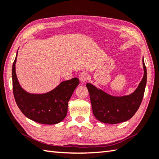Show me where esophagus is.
Here are the masks:
<instances>
[{"label":"esophagus","mask_w":159,"mask_h":159,"mask_svg":"<svg viewBox=\"0 0 159 159\" xmlns=\"http://www.w3.org/2000/svg\"><path fill=\"white\" fill-rule=\"evenodd\" d=\"M89 79V74L87 72H81L79 75V80L82 83H85Z\"/></svg>","instance_id":"34e87169"}]
</instances>
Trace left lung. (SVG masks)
<instances>
[{
  "mask_svg": "<svg viewBox=\"0 0 159 159\" xmlns=\"http://www.w3.org/2000/svg\"><path fill=\"white\" fill-rule=\"evenodd\" d=\"M144 75L138 88L132 94L122 96H114L87 83L92 111L96 119L102 123L116 124L129 119L135 114L143 98L147 83V70L143 58Z\"/></svg>",
  "mask_w": 159,
  "mask_h": 159,
  "instance_id": "obj_1",
  "label": "left lung"
}]
</instances>
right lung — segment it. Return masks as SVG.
I'll return each instance as SVG.
<instances>
[{
  "label": "right lung",
  "instance_id": "right-lung-1",
  "mask_svg": "<svg viewBox=\"0 0 159 159\" xmlns=\"http://www.w3.org/2000/svg\"><path fill=\"white\" fill-rule=\"evenodd\" d=\"M17 54L12 65V85L16 102L25 116L35 122L54 125L67 116L68 102L76 87L78 78L61 82L57 88L45 94H31L22 88L16 74Z\"/></svg>",
  "mask_w": 159,
  "mask_h": 159
}]
</instances>
